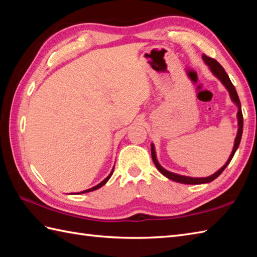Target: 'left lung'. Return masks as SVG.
<instances>
[{
	"mask_svg": "<svg viewBox=\"0 0 257 257\" xmlns=\"http://www.w3.org/2000/svg\"><path fill=\"white\" fill-rule=\"evenodd\" d=\"M202 57H203L204 62L210 66V69L212 70V73L214 74V75L216 76V77L222 81V84L226 87V89L228 90V92H230V96H231V98H232V100L237 105V107H238V111H237L238 130H237V135H236V138H235V143H234V147H233L232 154H231L230 158H228L227 162L220 169L219 171L215 172L214 174H212V176H210V177H207V178H190V177L179 176V174L172 173V172H170V171H167L166 169H163V168L159 165V162H158L157 158H156V151H155V148H154V145H151V157H152V160H154V163L156 165L158 170H159V171L163 174V176L169 178L170 180H173V181L180 182V183H185V184H201V183H207V182L213 181V180L219 177L220 174H221L223 171H224V169L227 167L228 163L231 162L234 154H235L236 149L238 148L239 143H241V138H242V134H243V113H242V109H241V102H239L238 95H237V92H236V90H235V87H234V85L232 84L231 79L228 78V75L226 74L224 68H223V67L221 66V64H220L219 62H216L214 58L209 57V56H206V55H203Z\"/></svg>",
	"mask_w": 257,
	"mask_h": 257,
	"instance_id": "obj_1",
	"label": "left lung"
}]
</instances>
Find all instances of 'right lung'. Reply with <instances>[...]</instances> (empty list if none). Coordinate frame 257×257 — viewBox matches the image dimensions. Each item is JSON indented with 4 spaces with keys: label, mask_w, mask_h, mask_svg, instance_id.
I'll use <instances>...</instances> for the list:
<instances>
[{
    "label": "right lung",
    "mask_w": 257,
    "mask_h": 257,
    "mask_svg": "<svg viewBox=\"0 0 257 257\" xmlns=\"http://www.w3.org/2000/svg\"><path fill=\"white\" fill-rule=\"evenodd\" d=\"M112 172H113V169H112V171L110 172V174H109V176L105 179V180H103V181H101L99 184H97L96 185V187H94V188H90V189H88V190H85V191H83V192H79V194L80 193H86V192H91V191H94V190H97V189H99V188H101L102 187V185L103 184H105L107 181H108V180L109 179H110V177H111V174H112Z\"/></svg>",
    "instance_id": "right-lung-1"
}]
</instances>
